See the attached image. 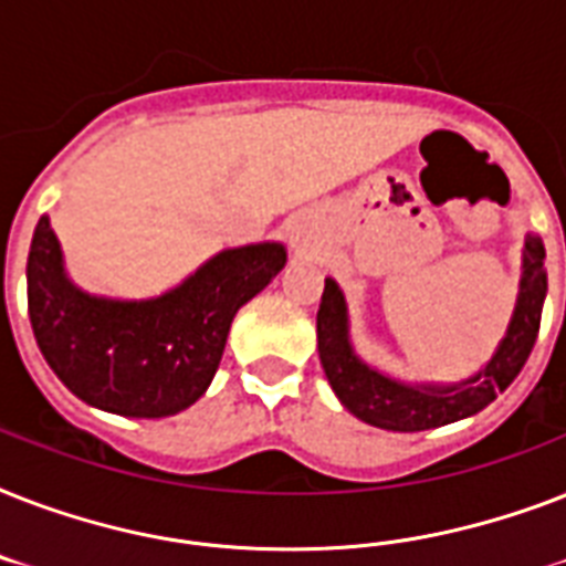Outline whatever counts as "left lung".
I'll use <instances>...</instances> for the list:
<instances>
[{
	"instance_id": "1",
	"label": "left lung",
	"mask_w": 566,
	"mask_h": 566,
	"mask_svg": "<svg viewBox=\"0 0 566 566\" xmlns=\"http://www.w3.org/2000/svg\"><path fill=\"white\" fill-rule=\"evenodd\" d=\"M544 258L546 249L541 238L528 234L523 252V282L509 335L488 367L461 385H399L358 361L346 337L344 293L332 279H326L317 311V349L328 385L346 405V411H353L358 420L370 422L376 429L426 431L473 417L484 405H491L517 378L537 340L546 296Z\"/></svg>"
}]
</instances>
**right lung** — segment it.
<instances>
[{
	"instance_id": "add662e5",
	"label": "right lung",
	"mask_w": 566,
	"mask_h": 566,
	"mask_svg": "<svg viewBox=\"0 0 566 566\" xmlns=\"http://www.w3.org/2000/svg\"><path fill=\"white\" fill-rule=\"evenodd\" d=\"M284 261L282 243L226 249L158 300H99L70 284L55 231L40 217L25 266L31 328L78 399L123 417H170L208 390L231 319Z\"/></svg>"
}]
</instances>
